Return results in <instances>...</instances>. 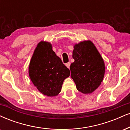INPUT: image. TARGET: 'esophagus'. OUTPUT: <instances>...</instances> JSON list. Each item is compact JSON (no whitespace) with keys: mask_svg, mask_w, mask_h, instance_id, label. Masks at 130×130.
Returning a JSON list of instances; mask_svg holds the SVG:
<instances>
[{"mask_svg":"<svg viewBox=\"0 0 130 130\" xmlns=\"http://www.w3.org/2000/svg\"><path fill=\"white\" fill-rule=\"evenodd\" d=\"M70 62H68V63H67L66 64H65V65H66V67H67V68H70Z\"/></svg>","mask_w":130,"mask_h":130,"instance_id":"1","label":"esophagus"}]
</instances>
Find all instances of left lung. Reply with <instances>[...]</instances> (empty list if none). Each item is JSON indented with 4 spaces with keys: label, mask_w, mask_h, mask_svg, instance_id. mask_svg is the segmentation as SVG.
I'll return each mask as SVG.
<instances>
[{
    "label": "left lung",
    "mask_w": 130,
    "mask_h": 130,
    "mask_svg": "<svg viewBox=\"0 0 130 130\" xmlns=\"http://www.w3.org/2000/svg\"><path fill=\"white\" fill-rule=\"evenodd\" d=\"M70 65L71 77L77 90L84 94L91 93L102 82L105 64L96 46L91 41L81 42L74 46Z\"/></svg>",
    "instance_id": "left-lung-1"
}]
</instances>
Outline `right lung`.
<instances>
[{
  "label": "right lung",
  "instance_id": "obj_1",
  "mask_svg": "<svg viewBox=\"0 0 130 130\" xmlns=\"http://www.w3.org/2000/svg\"><path fill=\"white\" fill-rule=\"evenodd\" d=\"M70 70L52 50L50 43L40 42L34 50L29 66L31 81L40 93L56 96L60 93Z\"/></svg>",
  "mask_w": 130,
  "mask_h": 130
}]
</instances>
